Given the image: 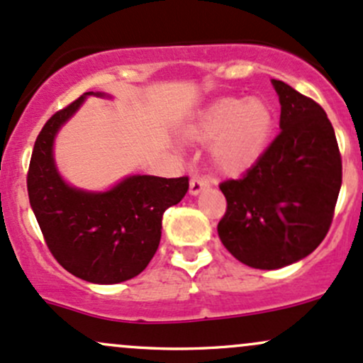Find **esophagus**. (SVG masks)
<instances>
[{
  "label": "esophagus",
  "mask_w": 363,
  "mask_h": 363,
  "mask_svg": "<svg viewBox=\"0 0 363 363\" xmlns=\"http://www.w3.org/2000/svg\"><path fill=\"white\" fill-rule=\"evenodd\" d=\"M211 185V180L208 177H202V174L194 173L192 178H190V194L192 196H199L202 190H206L208 186Z\"/></svg>",
  "instance_id": "34e87169"
}]
</instances>
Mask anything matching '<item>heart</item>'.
<instances>
[{
	"label": "heart",
	"instance_id": "1",
	"mask_svg": "<svg viewBox=\"0 0 363 363\" xmlns=\"http://www.w3.org/2000/svg\"><path fill=\"white\" fill-rule=\"evenodd\" d=\"M275 116L263 99H220L199 114L186 130L196 142H211V157L223 173H240L261 157Z\"/></svg>",
	"mask_w": 363,
	"mask_h": 363
}]
</instances>
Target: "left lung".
I'll use <instances>...</instances> for the list:
<instances>
[{
    "label": "left lung",
    "instance_id": "left-lung-1",
    "mask_svg": "<svg viewBox=\"0 0 363 363\" xmlns=\"http://www.w3.org/2000/svg\"><path fill=\"white\" fill-rule=\"evenodd\" d=\"M280 133L242 178L220 185L227 211L218 235L247 267L275 270L306 258L333 223L342 166L325 111L284 81Z\"/></svg>",
    "mask_w": 363,
    "mask_h": 363
}]
</instances>
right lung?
<instances>
[{"label":"right lung","instance_id":"add662e5","mask_svg":"<svg viewBox=\"0 0 363 363\" xmlns=\"http://www.w3.org/2000/svg\"><path fill=\"white\" fill-rule=\"evenodd\" d=\"M88 91L46 121L34 143L27 192L45 242L69 274L119 284L142 274L161 242L162 214L189 190V178L133 174L105 192L71 186L58 173L53 142Z\"/></svg>","mask_w":363,"mask_h":363}]
</instances>
